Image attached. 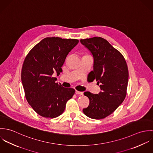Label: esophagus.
<instances>
[{"label":"esophagus","instance_id":"34e87169","mask_svg":"<svg viewBox=\"0 0 153 153\" xmlns=\"http://www.w3.org/2000/svg\"><path fill=\"white\" fill-rule=\"evenodd\" d=\"M75 93L76 94H79V95H82L84 94V93L82 92H80V91H76Z\"/></svg>","mask_w":153,"mask_h":153}]
</instances>
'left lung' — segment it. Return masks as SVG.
Here are the masks:
<instances>
[{"label":"left lung","instance_id":"left-lung-1","mask_svg":"<svg viewBox=\"0 0 153 153\" xmlns=\"http://www.w3.org/2000/svg\"><path fill=\"white\" fill-rule=\"evenodd\" d=\"M94 57V70L89 74L101 91L98 94L85 92L89 100L83 112L88 117L101 120L114 112L124 101L128 81V69L121 53L105 39L94 37L80 40Z\"/></svg>","mask_w":153,"mask_h":153}]
</instances>
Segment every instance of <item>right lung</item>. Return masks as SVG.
<instances>
[{
  "instance_id": "add662e5",
  "label": "right lung",
  "mask_w": 153,
  "mask_h": 153,
  "mask_svg": "<svg viewBox=\"0 0 153 153\" xmlns=\"http://www.w3.org/2000/svg\"><path fill=\"white\" fill-rule=\"evenodd\" d=\"M79 41L48 37L36 44L26 55L21 72L25 97L29 104L39 115L53 118L63 113L66 104L75 92L63 87L52 76L62 71L66 57Z\"/></svg>"
}]
</instances>
